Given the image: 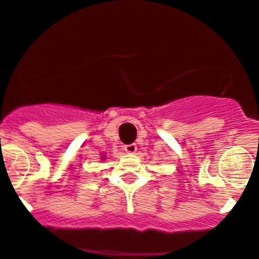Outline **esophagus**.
<instances>
[{
  "label": "esophagus",
  "mask_w": 259,
  "mask_h": 259,
  "mask_svg": "<svg viewBox=\"0 0 259 259\" xmlns=\"http://www.w3.org/2000/svg\"><path fill=\"white\" fill-rule=\"evenodd\" d=\"M124 150L126 153H135V152H137V144L124 145Z\"/></svg>",
  "instance_id": "34e87169"
}]
</instances>
